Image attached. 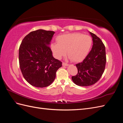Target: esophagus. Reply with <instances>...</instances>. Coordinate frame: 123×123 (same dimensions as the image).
<instances>
[{
    "instance_id": "34e87169",
    "label": "esophagus",
    "mask_w": 123,
    "mask_h": 123,
    "mask_svg": "<svg viewBox=\"0 0 123 123\" xmlns=\"http://www.w3.org/2000/svg\"><path fill=\"white\" fill-rule=\"evenodd\" d=\"M62 65L64 66H68L69 65H68V64H67V63H66V62H62Z\"/></svg>"
}]
</instances>
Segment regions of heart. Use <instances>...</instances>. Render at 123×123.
Here are the masks:
<instances>
[{"mask_svg": "<svg viewBox=\"0 0 123 123\" xmlns=\"http://www.w3.org/2000/svg\"><path fill=\"white\" fill-rule=\"evenodd\" d=\"M56 43L51 44V49L57 59H61L67 53L74 62L83 61L87 56L92 44L90 36L80 33H69L58 36Z\"/></svg>", "mask_w": 123, "mask_h": 123, "instance_id": "b5f03b06", "label": "heart"}]
</instances>
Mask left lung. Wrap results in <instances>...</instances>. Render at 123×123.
Wrapping results in <instances>:
<instances>
[{"instance_id":"8db88e82","label":"left lung","mask_w":123,"mask_h":123,"mask_svg":"<svg viewBox=\"0 0 123 123\" xmlns=\"http://www.w3.org/2000/svg\"><path fill=\"white\" fill-rule=\"evenodd\" d=\"M93 46L89 53L84 61L76 65L78 73L72 76L76 85L87 87L95 84L102 76L105 69L106 56L105 47L102 41L90 32Z\"/></svg>"}]
</instances>
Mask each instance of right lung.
Instances as JSON below:
<instances>
[{"instance_id":"1","label":"right lung","mask_w":123,"mask_h":123,"mask_svg":"<svg viewBox=\"0 0 123 123\" xmlns=\"http://www.w3.org/2000/svg\"><path fill=\"white\" fill-rule=\"evenodd\" d=\"M55 32L39 29L26 35L19 49V62L25 79L33 86L46 87L55 79L62 62L53 57L50 44Z\"/></svg>"}]
</instances>
